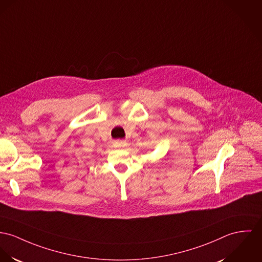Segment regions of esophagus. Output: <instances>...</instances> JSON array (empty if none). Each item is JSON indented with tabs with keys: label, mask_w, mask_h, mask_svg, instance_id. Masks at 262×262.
<instances>
[{
	"label": "esophagus",
	"mask_w": 262,
	"mask_h": 262,
	"mask_svg": "<svg viewBox=\"0 0 262 262\" xmlns=\"http://www.w3.org/2000/svg\"><path fill=\"white\" fill-rule=\"evenodd\" d=\"M127 145V143L125 141H118L114 142V146L116 148H125Z\"/></svg>",
	"instance_id": "34e87169"
}]
</instances>
